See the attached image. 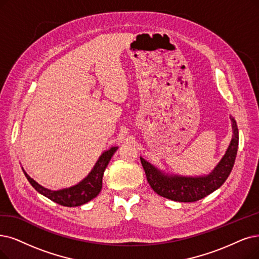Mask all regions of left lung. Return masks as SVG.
I'll use <instances>...</instances> for the list:
<instances>
[{"instance_id":"obj_1","label":"left lung","mask_w":259,"mask_h":259,"mask_svg":"<svg viewBox=\"0 0 259 259\" xmlns=\"http://www.w3.org/2000/svg\"><path fill=\"white\" fill-rule=\"evenodd\" d=\"M233 139L227 149L222 160L217 165L214 170L203 178H182L168 177L152 165L147 160L140 157V161L147 175L148 183L151 188L157 194L177 202H195L214 190L221 187L222 184L229 178L234 167L237 150H238V128L234 119H232Z\"/></svg>"}]
</instances>
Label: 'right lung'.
I'll list each match as a JSON object with an SVG mask.
<instances>
[{
    "instance_id": "1",
    "label": "right lung",
    "mask_w": 259,
    "mask_h": 259,
    "mask_svg": "<svg viewBox=\"0 0 259 259\" xmlns=\"http://www.w3.org/2000/svg\"><path fill=\"white\" fill-rule=\"evenodd\" d=\"M117 149V147H113L110 150L103 153L102 156L96 163L95 168L92 169L88 177L76 186H73V187H71L69 189H64L59 191L49 190L37 184L33 179H30L24 170L23 172L29 184L32 185L39 193L44 194L48 199L59 205L67 206V207H74V206H79L91 201L100 193L102 189L103 174H104L107 164L109 163L110 158L112 157V155L115 154Z\"/></svg>"
}]
</instances>
